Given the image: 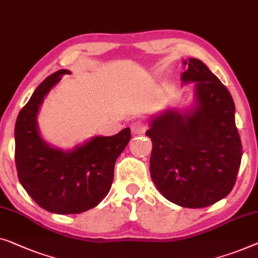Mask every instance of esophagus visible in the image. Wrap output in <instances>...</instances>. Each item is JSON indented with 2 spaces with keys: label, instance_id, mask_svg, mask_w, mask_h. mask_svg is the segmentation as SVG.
<instances>
[{
  "label": "esophagus",
  "instance_id": "esophagus-1",
  "mask_svg": "<svg viewBox=\"0 0 258 258\" xmlns=\"http://www.w3.org/2000/svg\"><path fill=\"white\" fill-rule=\"evenodd\" d=\"M147 125L144 121H136L133 124H131V131L133 134H143L146 132Z\"/></svg>",
  "mask_w": 258,
  "mask_h": 258
}]
</instances>
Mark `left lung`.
Returning <instances> with one entry per match:
<instances>
[{"mask_svg":"<svg viewBox=\"0 0 258 258\" xmlns=\"http://www.w3.org/2000/svg\"><path fill=\"white\" fill-rule=\"evenodd\" d=\"M182 84L194 83V99L182 110L167 107L150 120L151 177L167 200L203 208L233 189L242 144L231 94L197 58L182 60Z\"/></svg>","mask_w":258,"mask_h":258,"instance_id":"obj_1","label":"left lung"}]
</instances>
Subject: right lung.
<instances>
[{
	"mask_svg": "<svg viewBox=\"0 0 258 258\" xmlns=\"http://www.w3.org/2000/svg\"><path fill=\"white\" fill-rule=\"evenodd\" d=\"M61 70L49 76L22 108L15 125V161L19 180L41 208L50 213L79 214L94 208L111 189L114 164L131 139L126 127L111 137L97 136L72 150H61L43 139L38 112L56 86Z\"/></svg>",
	"mask_w": 258,
	"mask_h": 258,
	"instance_id": "obj_1",
	"label": "right lung"
}]
</instances>
